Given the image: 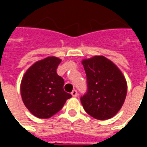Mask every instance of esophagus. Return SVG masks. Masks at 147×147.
<instances>
[{"label": "esophagus", "mask_w": 147, "mask_h": 147, "mask_svg": "<svg viewBox=\"0 0 147 147\" xmlns=\"http://www.w3.org/2000/svg\"><path fill=\"white\" fill-rule=\"evenodd\" d=\"M71 94H72V96L74 97H77L78 96V92H77L76 90H73V92H71Z\"/></svg>", "instance_id": "34e87169"}]
</instances>
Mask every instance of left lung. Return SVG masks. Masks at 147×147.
<instances>
[{
	"instance_id": "1",
	"label": "left lung",
	"mask_w": 147,
	"mask_h": 147,
	"mask_svg": "<svg viewBox=\"0 0 147 147\" xmlns=\"http://www.w3.org/2000/svg\"><path fill=\"white\" fill-rule=\"evenodd\" d=\"M88 92L81 97L83 109L99 120H106L119 111L127 96V82L121 70L103 55L82 60Z\"/></svg>"
}]
</instances>
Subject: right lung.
Listing matches in <instances>:
<instances>
[{
  "label": "right lung",
  "instance_id": "right-lung-1",
  "mask_svg": "<svg viewBox=\"0 0 147 147\" xmlns=\"http://www.w3.org/2000/svg\"><path fill=\"white\" fill-rule=\"evenodd\" d=\"M60 62L55 56H48L35 62L23 76L21 97L27 109L37 118H51L72 97L64 91L65 81L56 73Z\"/></svg>",
  "mask_w": 147,
  "mask_h": 147
}]
</instances>
